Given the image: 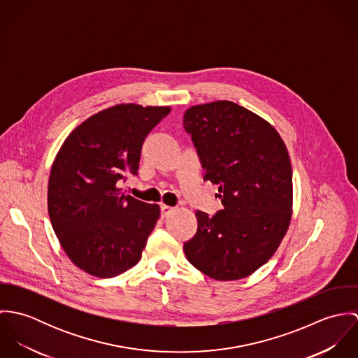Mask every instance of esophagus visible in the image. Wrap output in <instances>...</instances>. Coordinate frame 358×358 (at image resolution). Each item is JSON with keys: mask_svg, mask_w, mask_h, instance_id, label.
<instances>
[{"mask_svg": "<svg viewBox=\"0 0 358 358\" xmlns=\"http://www.w3.org/2000/svg\"><path fill=\"white\" fill-rule=\"evenodd\" d=\"M173 212V208L172 206H168V205H161V216L162 217H166L168 215H171Z\"/></svg>", "mask_w": 358, "mask_h": 358, "instance_id": "34e87169", "label": "esophagus"}]
</instances>
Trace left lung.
Here are the masks:
<instances>
[{
  "label": "left lung",
  "instance_id": "left-lung-1",
  "mask_svg": "<svg viewBox=\"0 0 358 358\" xmlns=\"http://www.w3.org/2000/svg\"><path fill=\"white\" fill-rule=\"evenodd\" d=\"M204 168L219 186L223 209L197 210L187 260L217 281L251 275L277 251L292 215V168L278 132L229 101L193 106L183 115Z\"/></svg>",
  "mask_w": 358,
  "mask_h": 358
}]
</instances>
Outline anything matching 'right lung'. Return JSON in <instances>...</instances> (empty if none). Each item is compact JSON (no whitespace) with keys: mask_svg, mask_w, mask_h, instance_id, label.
Returning <instances> with one entry per match:
<instances>
[{"mask_svg":"<svg viewBox=\"0 0 358 358\" xmlns=\"http://www.w3.org/2000/svg\"><path fill=\"white\" fill-rule=\"evenodd\" d=\"M169 111L134 103L108 107L78 125L56 154L48 213L66 255L85 273L111 278L141 260L159 206L120 186L138 175L142 145Z\"/></svg>","mask_w":358,"mask_h":358,"instance_id":"1","label":"right lung"}]
</instances>
